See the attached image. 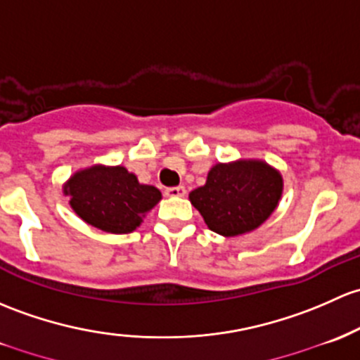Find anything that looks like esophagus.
<instances>
[{
  "mask_svg": "<svg viewBox=\"0 0 360 360\" xmlns=\"http://www.w3.org/2000/svg\"><path fill=\"white\" fill-rule=\"evenodd\" d=\"M165 195L167 196H184L186 195V188L184 186H172L165 190Z\"/></svg>",
  "mask_w": 360,
  "mask_h": 360,
  "instance_id": "1",
  "label": "esophagus"
}]
</instances>
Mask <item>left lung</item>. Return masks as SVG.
Segmentation results:
<instances>
[{"label": "left lung", "mask_w": 360, "mask_h": 360, "mask_svg": "<svg viewBox=\"0 0 360 360\" xmlns=\"http://www.w3.org/2000/svg\"><path fill=\"white\" fill-rule=\"evenodd\" d=\"M283 177L262 160L215 164L190 202L214 233L238 236L259 228L278 207Z\"/></svg>", "instance_id": "1"}]
</instances>
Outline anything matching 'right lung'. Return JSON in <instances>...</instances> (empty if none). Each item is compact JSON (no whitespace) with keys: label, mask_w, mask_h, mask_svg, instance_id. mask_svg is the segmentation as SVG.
Masks as SVG:
<instances>
[{"label":"right lung","mask_w":360,"mask_h":360,"mask_svg":"<svg viewBox=\"0 0 360 360\" xmlns=\"http://www.w3.org/2000/svg\"><path fill=\"white\" fill-rule=\"evenodd\" d=\"M75 214L93 228L105 233H132L146 212L160 202L162 193L141 184L122 165H93L75 172L63 186Z\"/></svg>","instance_id":"obj_1"}]
</instances>
